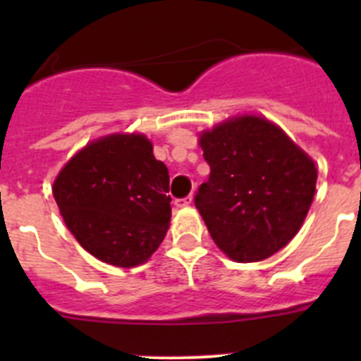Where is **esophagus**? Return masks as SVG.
<instances>
[{"label": "esophagus", "mask_w": 361, "mask_h": 361, "mask_svg": "<svg viewBox=\"0 0 361 361\" xmlns=\"http://www.w3.org/2000/svg\"><path fill=\"white\" fill-rule=\"evenodd\" d=\"M191 204H193V197H186V199L175 200V206H177V208H190Z\"/></svg>", "instance_id": "obj_1"}]
</instances>
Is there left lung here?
Returning a JSON list of instances; mask_svg holds the SVG:
<instances>
[{
  "mask_svg": "<svg viewBox=\"0 0 361 361\" xmlns=\"http://www.w3.org/2000/svg\"><path fill=\"white\" fill-rule=\"evenodd\" d=\"M209 178L195 206L215 244L235 262L282 250L304 224L317 190V166L283 130L240 116L200 133Z\"/></svg>",
  "mask_w": 361,
  "mask_h": 361,
  "instance_id": "obj_1",
  "label": "left lung"
}]
</instances>
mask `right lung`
Segmentation results:
<instances>
[{
	"label": "right lung",
	"mask_w": 361,
	"mask_h": 361,
	"mask_svg": "<svg viewBox=\"0 0 361 361\" xmlns=\"http://www.w3.org/2000/svg\"><path fill=\"white\" fill-rule=\"evenodd\" d=\"M170 175L141 133H114L86 145L54 180L66 228L103 262H146L170 228Z\"/></svg>",
	"instance_id": "right-lung-1"
}]
</instances>
